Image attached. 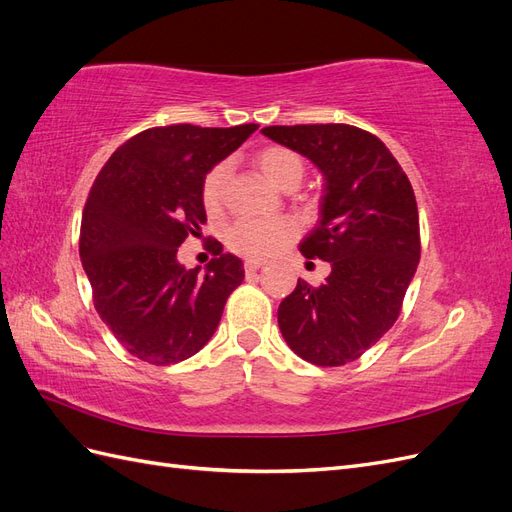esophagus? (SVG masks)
I'll return each instance as SVG.
<instances>
[{
	"mask_svg": "<svg viewBox=\"0 0 512 512\" xmlns=\"http://www.w3.org/2000/svg\"><path fill=\"white\" fill-rule=\"evenodd\" d=\"M262 267H265V262H262V260H245V273H254Z\"/></svg>",
	"mask_w": 512,
	"mask_h": 512,
	"instance_id": "1",
	"label": "esophagus"
}]
</instances>
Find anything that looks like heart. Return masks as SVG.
Here are the masks:
<instances>
[{"mask_svg": "<svg viewBox=\"0 0 512 512\" xmlns=\"http://www.w3.org/2000/svg\"><path fill=\"white\" fill-rule=\"evenodd\" d=\"M256 166L275 188L294 190L305 175V162L297 151L288 147H267L256 153ZM230 166L226 162L215 164L200 185V200L205 211L215 218L224 211L228 192ZM297 235V228L288 220L254 222L243 220L232 226L226 235V243L235 254L250 260H267L280 254Z\"/></svg>", "mask_w": 512, "mask_h": 512, "instance_id": "obj_1", "label": "heart"}]
</instances>
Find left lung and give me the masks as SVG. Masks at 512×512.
I'll list each match as a JSON object with an SVG mask.
<instances>
[{
  "instance_id": "left-lung-1",
  "label": "left lung",
  "mask_w": 512,
  "mask_h": 512,
  "mask_svg": "<svg viewBox=\"0 0 512 512\" xmlns=\"http://www.w3.org/2000/svg\"><path fill=\"white\" fill-rule=\"evenodd\" d=\"M262 134L324 177L318 226L299 250L331 262V275L316 288L297 282L277 309L280 331L301 359L346 365L393 327L416 273L421 232L412 185L380 138L361 128L309 123Z\"/></svg>"
}]
</instances>
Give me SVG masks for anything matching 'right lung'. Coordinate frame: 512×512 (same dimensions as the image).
<instances>
[{
  "instance_id": "right-lung-1",
  "label": "right lung",
  "mask_w": 512,
  "mask_h": 512,
  "mask_svg": "<svg viewBox=\"0 0 512 512\" xmlns=\"http://www.w3.org/2000/svg\"><path fill=\"white\" fill-rule=\"evenodd\" d=\"M256 123L151 128L123 143L96 177L83 209L79 252L102 322L132 356L151 365L190 359L215 333L226 299L245 277L222 254L185 269L179 245L200 237L207 213L200 185L239 149Z\"/></svg>"
}]
</instances>
